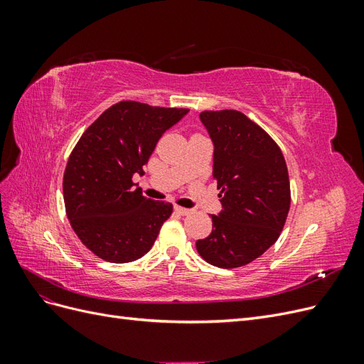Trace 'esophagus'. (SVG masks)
Segmentation results:
<instances>
[{
  "instance_id": "34e87169",
  "label": "esophagus",
  "mask_w": 364,
  "mask_h": 364,
  "mask_svg": "<svg viewBox=\"0 0 364 364\" xmlns=\"http://www.w3.org/2000/svg\"><path fill=\"white\" fill-rule=\"evenodd\" d=\"M174 209H176V211H178L181 215H188V214H191V213H193V209L183 208V206H179V205H176V206H174Z\"/></svg>"
}]
</instances>
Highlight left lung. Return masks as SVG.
<instances>
[{"instance_id":"8db88e82","label":"left lung","mask_w":364,"mask_h":364,"mask_svg":"<svg viewBox=\"0 0 364 364\" xmlns=\"http://www.w3.org/2000/svg\"><path fill=\"white\" fill-rule=\"evenodd\" d=\"M214 142V171L222 213L211 215L213 232L196 241L199 255L222 269L261 257L281 235L290 209V179L274 139L234 109L203 111Z\"/></svg>"}]
</instances>
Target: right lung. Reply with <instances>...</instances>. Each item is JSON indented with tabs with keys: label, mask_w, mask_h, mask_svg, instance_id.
Listing matches in <instances>:
<instances>
[{
	"label": "right lung",
	"mask_w": 364,
	"mask_h": 364,
	"mask_svg": "<svg viewBox=\"0 0 364 364\" xmlns=\"http://www.w3.org/2000/svg\"><path fill=\"white\" fill-rule=\"evenodd\" d=\"M188 109L124 100L98 117L77 141L63 173V200L75 235L94 255L130 262L151 249L173 205L134 188L159 138Z\"/></svg>",
	"instance_id": "add662e5"
}]
</instances>
